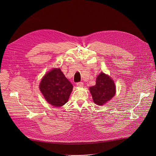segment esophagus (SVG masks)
<instances>
[{
    "label": "esophagus",
    "instance_id": "34e87169",
    "mask_svg": "<svg viewBox=\"0 0 156 156\" xmlns=\"http://www.w3.org/2000/svg\"><path fill=\"white\" fill-rule=\"evenodd\" d=\"M76 85H77L78 86H79V87H82V86H83V83L81 82V81L78 82V83H76Z\"/></svg>",
    "mask_w": 156,
    "mask_h": 156
}]
</instances>
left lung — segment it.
<instances>
[{"instance_id":"8db88e82","label":"left lung","mask_w":156,"mask_h":156,"mask_svg":"<svg viewBox=\"0 0 156 156\" xmlns=\"http://www.w3.org/2000/svg\"><path fill=\"white\" fill-rule=\"evenodd\" d=\"M90 91L94 103L102 105L114 96L115 86L110 77L101 73L97 77L96 85L90 87Z\"/></svg>"}]
</instances>
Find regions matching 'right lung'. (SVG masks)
<instances>
[{
    "label": "right lung",
    "mask_w": 156,
    "mask_h": 156,
    "mask_svg": "<svg viewBox=\"0 0 156 156\" xmlns=\"http://www.w3.org/2000/svg\"><path fill=\"white\" fill-rule=\"evenodd\" d=\"M39 89L47 102L53 106L61 107L68 102L73 85L60 69H54L42 78Z\"/></svg>",
    "instance_id": "right-lung-1"
}]
</instances>
